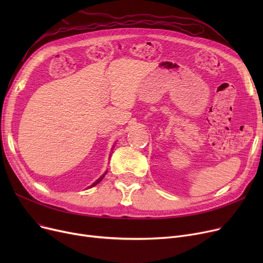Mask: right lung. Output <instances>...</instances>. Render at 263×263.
<instances>
[{
	"instance_id": "1",
	"label": "right lung",
	"mask_w": 263,
	"mask_h": 263,
	"mask_svg": "<svg viewBox=\"0 0 263 263\" xmlns=\"http://www.w3.org/2000/svg\"><path fill=\"white\" fill-rule=\"evenodd\" d=\"M106 173H107V172H105V173H104V174H103V175H102V176H101L100 178H98V179H97V180H96V181H95V182H93V183H92V184H91L90 186H88V189H90V187H92V186H95V185H97V184H98V183H99V182H100V181L102 180V179H103V177H104V176L106 175Z\"/></svg>"
}]
</instances>
